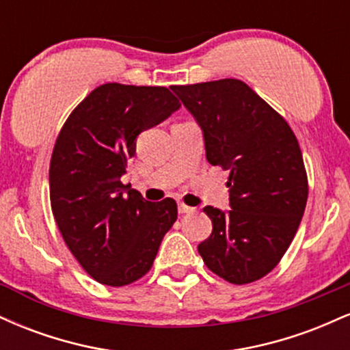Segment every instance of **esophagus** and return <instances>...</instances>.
Instances as JSON below:
<instances>
[{
  "label": "esophagus",
  "instance_id": "34e87169",
  "mask_svg": "<svg viewBox=\"0 0 350 350\" xmlns=\"http://www.w3.org/2000/svg\"><path fill=\"white\" fill-rule=\"evenodd\" d=\"M178 211H179V214H191V212H194V208L189 207V206H184V204H179Z\"/></svg>",
  "mask_w": 350,
  "mask_h": 350
}]
</instances>
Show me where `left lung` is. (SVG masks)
<instances>
[{
  "label": "left lung",
  "instance_id": "left-lung-1",
  "mask_svg": "<svg viewBox=\"0 0 350 350\" xmlns=\"http://www.w3.org/2000/svg\"><path fill=\"white\" fill-rule=\"evenodd\" d=\"M171 88L202 130L207 161L230 171V208L204 207L212 234L198 247L200 256L228 283L263 278L288 250L306 207L298 139L242 80Z\"/></svg>",
  "mask_w": 350,
  "mask_h": 350
}]
</instances>
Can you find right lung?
I'll return each instance as SVG.
<instances>
[{"mask_svg":"<svg viewBox=\"0 0 350 350\" xmlns=\"http://www.w3.org/2000/svg\"><path fill=\"white\" fill-rule=\"evenodd\" d=\"M179 108L166 87L105 83L60 130L49 167L52 214L72 255L98 283L124 286L146 275L178 219L174 199L150 202L120 179L138 135Z\"/></svg>","mask_w":350,"mask_h":350,"instance_id":"right-lung-1","label":"right lung"}]
</instances>
